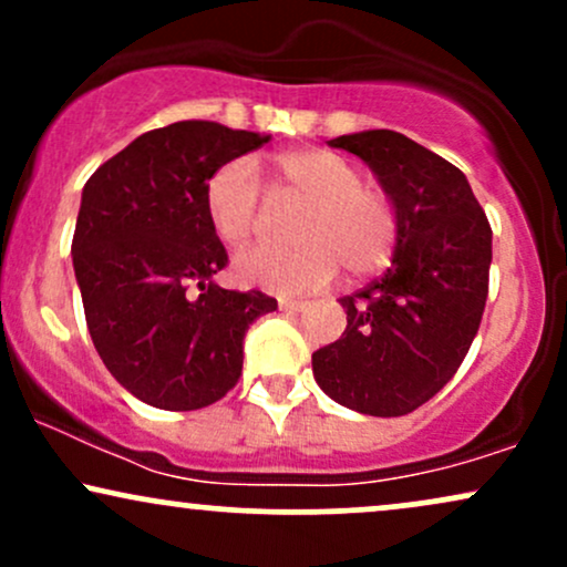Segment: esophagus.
I'll return each instance as SVG.
<instances>
[{"label":"esophagus","instance_id":"1","mask_svg":"<svg viewBox=\"0 0 567 567\" xmlns=\"http://www.w3.org/2000/svg\"><path fill=\"white\" fill-rule=\"evenodd\" d=\"M306 301H296V298H279V309L282 311H303L306 309Z\"/></svg>","mask_w":567,"mask_h":567}]
</instances>
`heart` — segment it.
I'll return each mask as SVG.
<instances>
[{"label": "heart", "mask_w": 567, "mask_h": 567, "mask_svg": "<svg viewBox=\"0 0 567 567\" xmlns=\"http://www.w3.org/2000/svg\"><path fill=\"white\" fill-rule=\"evenodd\" d=\"M275 194H292L306 207L298 216L301 245H261L239 252L237 277L279 296L328 288L341 266L368 277L392 261L400 243V210L383 186L362 181L354 162L328 148H298L271 159ZM261 178L252 162L234 159L207 181L205 205L224 243L245 245L258 229Z\"/></svg>", "instance_id": "1"}]
</instances>
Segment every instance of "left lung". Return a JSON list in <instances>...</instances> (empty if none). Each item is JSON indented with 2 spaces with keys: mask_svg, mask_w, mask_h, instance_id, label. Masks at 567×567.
<instances>
[{
  "mask_svg": "<svg viewBox=\"0 0 567 567\" xmlns=\"http://www.w3.org/2000/svg\"><path fill=\"white\" fill-rule=\"evenodd\" d=\"M328 146L365 159L400 210V243L381 279L341 298L347 330L311 354L320 389L365 415H408L464 362L487 301L493 231L458 167L394 130Z\"/></svg>",
  "mask_w": 567,
  "mask_h": 567,
  "instance_id": "left-lung-1",
  "label": "left lung"
}]
</instances>
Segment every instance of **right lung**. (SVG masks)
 <instances>
[{"instance_id": "right-lung-1", "label": "right lung", "mask_w": 567, "mask_h": 567, "mask_svg": "<svg viewBox=\"0 0 567 567\" xmlns=\"http://www.w3.org/2000/svg\"><path fill=\"white\" fill-rule=\"evenodd\" d=\"M269 135L218 122L148 130L84 184L74 271L103 365L159 410L218 402L243 375V338L277 309L261 290H224L229 256L207 216V181Z\"/></svg>"}]
</instances>
